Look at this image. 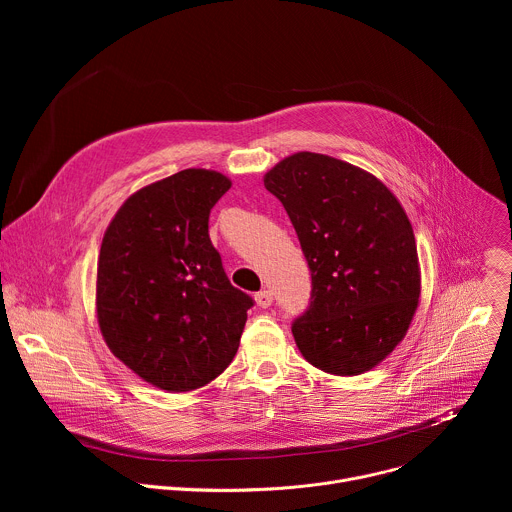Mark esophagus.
I'll return each mask as SVG.
<instances>
[{
	"mask_svg": "<svg viewBox=\"0 0 512 512\" xmlns=\"http://www.w3.org/2000/svg\"><path fill=\"white\" fill-rule=\"evenodd\" d=\"M255 302H257L259 308H269L273 304V294H271V291L263 289V291H259V294L255 296Z\"/></svg>",
	"mask_w": 512,
	"mask_h": 512,
	"instance_id": "obj_1",
	"label": "esophagus"
}]
</instances>
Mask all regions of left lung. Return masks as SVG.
<instances>
[{
	"instance_id": "1",
	"label": "left lung",
	"mask_w": 512,
	"mask_h": 512,
	"mask_svg": "<svg viewBox=\"0 0 512 512\" xmlns=\"http://www.w3.org/2000/svg\"><path fill=\"white\" fill-rule=\"evenodd\" d=\"M283 204L312 275L308 308L291 322L316 369L360 375L405 336L419 302L409 218L375 176L330 156L300 152L265 176Z\"/></svg>"
}]
</instances>
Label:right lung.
I'll list each match as a JSON object with an SVG mask.
<instances>
[{
	"mask_svg": "<svg viewBox=\"0 0 512 512\" xmlns=\"http://www.w3.org/2000/svg\"><path fill=\"white\" fill-rule=\"evenodd\" d=\"M231 180L182 170L135 192L111 221L97 269V318L111 352L143 381L192 391L237 354L253 298L231 285L208 237Z\"/></svg>",
	"mask_w": 512,
	"mask_h": 512,
	"instance_id": "right-lung-1",
	"label": "right lung"
}]
</instances>
